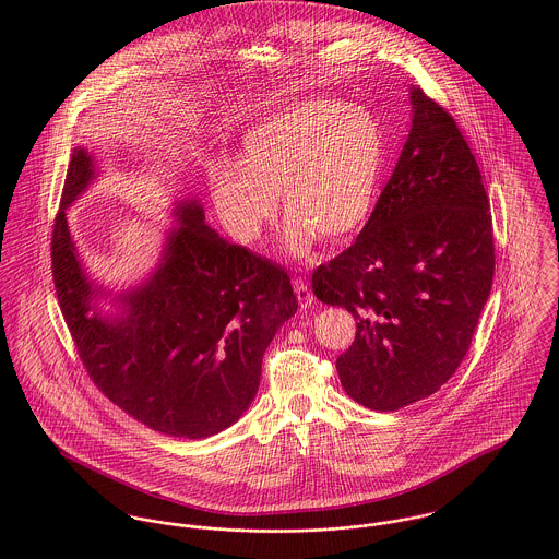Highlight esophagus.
Instances as JSON below:
<instances>
[{
    "mask_svg": "<svg viewBox=\"0 0 559 559\" xmlns=\"http://www.w3.org/2000/svg\"><path fill=\"white\" fill-rule=\"evenodd\" d=\"M293 288H295V295H297V299H299L301 310H310V308L314 306V295H312L308 282L301 280V277H295V280H293Z\"/></svg>",
    "mask_w": 559,
    "mask_h": 559,
    "instance_id": "34e87169",
    "label": "esophagus"
}]
</instances>
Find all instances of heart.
I'll return each instance as SVG.
<instances>
[{"label":"heart","instance_id":"b5f03b06","mask_svg":"<svg viewBox=\"0 0 559 559\" xmlns=\"http://www.w3.org/2000/svg\"><path fill=\"white\" fill-rule=\"evenodd\" d=\"M385 160L388 140L368 107L297 100L251 124L235 163L211 169V202L226 233L253 245L273 224L282 195L284 247L304 258L319 237L340 242L368 224Z\"/></svg>","mask_w":559,"mask_h":559}]
</instances>
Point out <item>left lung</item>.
I'll return each mask as SVG.
<instances>
[{
	"instance_id": "8db88e82",
	"label": "left lung",
	"mask_w": 559,
	"mask_h": 559,
	"mask_svg": "<svg viewBox=\"0 0 559 559\" xmlns=\"http://www.w3.org/2000/svg\"><path fill=\"white\" fill-rule=\"evenodd\" d=\"M411 131L357 240L320 264L312 290L357 320L335 361L372 411L432 396L472 346L495 273L492 219L476 157L454 118L411 87Z\"/></svg>"
}]
</instances>
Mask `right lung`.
<instances>
[{"mask_svg":"<svg viewBox=\"0 0 559 559\" xmlns=\"http://www.w3.org/2000/svg\"><path fill=\"white\" fill-rule=\"evenodd\" d=\"M98 169L78 146L51 237L60 310L94 385L144 426L204 439L233 426L255 399L262 355L295 317L288 273L222 239L198 200L176 202L159 264L140 286L116 295L105 314L71 237L67 209Z\"/></svg>","mask_w":559,"mask_h":559,"instance_id":"obj_1","label":"right lung"}]
</instances>
